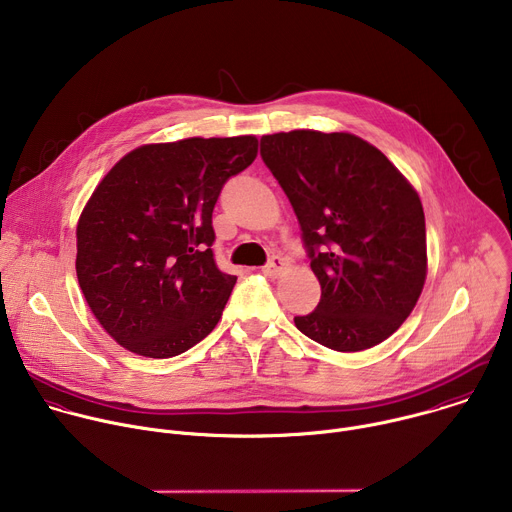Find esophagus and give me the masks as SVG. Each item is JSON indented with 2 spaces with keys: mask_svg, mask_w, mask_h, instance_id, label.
<instances>
[{
  "mask_svg": "<svg viewBox=\"0 0 512 512\" xmlns=\"http://www.w3.org/2000/svg\"><path fill=\"white\" fill-rule=\"evenodd\" d=\"M285 267H287V263H285L281 257H271L269 263L261 267V271H263V275H267V277H277V275H281V273L285 271Z\"/></svg>",
  "mask_w": 512,
  "mask_h": 512,
  "instance_id": "34e87169",
  "label": "esophagus"
}]
</instances>
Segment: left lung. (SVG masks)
<instances>
[{"instance_id":"obj_1","label":"left lung","mask_w":512,"mask_h":512,"mask_svg":"<svg viewBox=\"0 0 512 512\" xmlns=\"http://www.w3.org/2000/svg\"><path fill=\"white\" fill-rule=\"evenodd\" d=\"M261 158L294 206L322 285L316 310L294 318L298 330L338 352L387 340L415 308L427 273L413 186L352 133L263 135Z\"/></svg>"}]
</instances>
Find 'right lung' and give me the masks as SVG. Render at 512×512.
<instances>
[{"mask_svg": "<svg viewBox=\"0 0 512 512\" xmlns=\"http://www.w3.org/2000/svg\"><path fill=\"white\" fill-rule=\"evenodd\" d=\"M255 158V135L150 143L95 188L77 225V277L123 348L170 358L218 324L237 277L216 267L212 210Z\"/></svg>", "mask_w": 512, "mask_h": 512, "instance_id": "obj_1", "label": "right lung"}]
</instances>
